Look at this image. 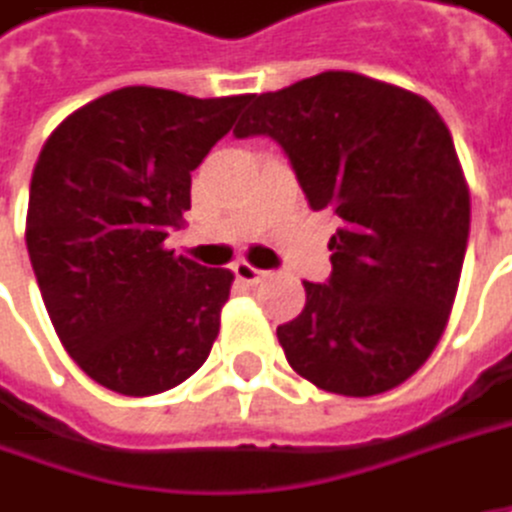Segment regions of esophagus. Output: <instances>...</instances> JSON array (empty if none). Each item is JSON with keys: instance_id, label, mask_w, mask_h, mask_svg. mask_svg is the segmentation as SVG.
<instances>
[{"instance_id": "esophagus-1", "label": "esophagus", "mask_w": 512, "mask_h": 512, "mask_svg": "<svg viewBox=\"0 0 512 512\" xmlns=\"http://www.w3.org/2000/svg\"><path fill=\"white\" fill-rule=\"evenodd\" d=\"M234 275H237V281H243V284H257L266 272L252 266V263H246V260H240V263H234Z\"/></svg>"}]
</instances>
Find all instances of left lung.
Instances as JSON below:
<instances>
[{
    "instance_id": "1",
    "label": "left lung",
    "mask_w": 512,
    "mask_h": 512,
    "mask_svg": "<svg viewBox=\"0 0 512 512\" xmlns=\"http://www.w3.org/2000/svg\"><path fill=\"white\" fill-rule=\"evenodd\" d=\"M237 137H272L307 205L340 219L331 278L278 325L290 366L337 395L404 384L437 349L469 240V187L437 108L387 81L319 72L260 93Z\"/></svg>"
}]
</instances>
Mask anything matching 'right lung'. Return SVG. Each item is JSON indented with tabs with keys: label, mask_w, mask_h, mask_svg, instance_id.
<instances>
[{
	"label": "right lung",
	"mask_w": 512,
	"mask_h": 512,
	"mask_svg": "<svg viewBox=\"0 0 512 512\" xmlns=\"http://www.w3.org/2000/svg\"><path fill=\"white\" fill-rule=\"evenodd\" d=\"M249 99L122 87L64 119L34 163L25 246L40 296L72 360L114 393L172 390L208 360L234 275L163 240Z\"/></svg>",
	"instance_id": "obj_1"
}]
</instances>
